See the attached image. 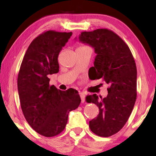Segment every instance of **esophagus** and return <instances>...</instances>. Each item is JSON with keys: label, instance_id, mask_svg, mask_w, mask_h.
<instances>
[{"label": "esophagus", "instance_id": "esophagus-1", "mask_svg": "<svg viewBox=\"0 0 156 156\" xmlns=\"http://www.w3.org/2000/svg\"><path fill=\"white\" fill-rule=\"evenodd\" d=\"M80 96L82 102H84L85 101V94H84L83 92H80Z\"/></svg>", "mask_w": 156, "mask_h": 156}]
</instances>
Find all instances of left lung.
I'll list each match as a JSON object with an SVG mask.
<instances>
[{
    "label": "left lung",
    "mask_w": 156,
    "mask_h": 156,
    "mask_svg": "<svg viewBox=\"0 0 156 156\" xmlns=\"http://www.w3.org/2000/svg\"><path fill=\"white\" fill-rule=\"evenodd\" d=\"M78 40L93 47L96 54L94 66L91 67V80L101 78L109 84L106 98H102L96 94L86 97L87 102L94 103L99 108V114L89 121V128L97 136L109 137L123 127L135 105V60L127 44L107 29L83 31Z\"/></svg>",
    "instance_id": "obj_1"
}]
</instances>
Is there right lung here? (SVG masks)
I'll return each instance as SVG.
<instances>
[{
    "label": "right lung",
    "mask_w": 156,
    "mask_h": 156,
    "mask_svg": "<svg viewBox=\"0 0 156 156\" xmlns=\"http://www.w3.org/2000/svg\"><path fill=\"white\" fill-rule=\"evenodd\" d=\"M72 32L49 30L37 36L26 51L18 76L20 106L34 130L45 137L58 135L68 115L81 100L76 89L61 91L49 85V75L59 72L58 57Z\"/></svg>",
    "instance_id": "add662e5"
}]
</instances>
